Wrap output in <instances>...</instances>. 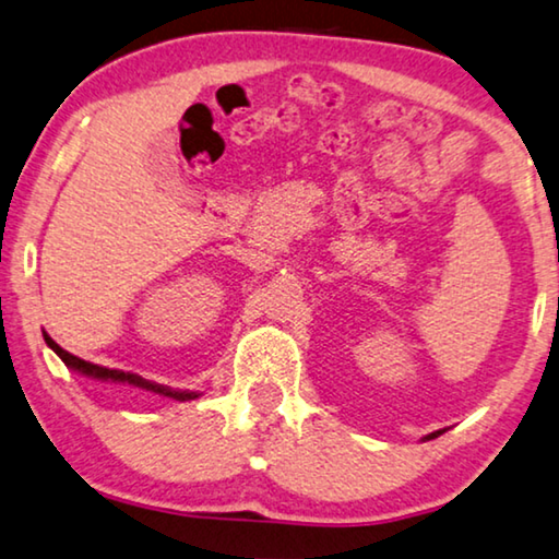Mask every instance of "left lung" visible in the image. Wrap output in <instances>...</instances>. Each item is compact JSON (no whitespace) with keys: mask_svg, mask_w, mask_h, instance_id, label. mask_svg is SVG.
<instances>
[{"mask_svg":"<svg viewBox=\"0 0 559 559\" xmlns=\"http://www.w3.org/2000/svg\"><path fill=\"white\" fill-rule=\"evenodd\" d=\"M436 433H439V431H436ZM436 433H431V439H433V436H436Z\"/></svg>","mask_w":559,"mask_h":559,"instance_id":"obj_1","label":"left lung"}]
</instances>
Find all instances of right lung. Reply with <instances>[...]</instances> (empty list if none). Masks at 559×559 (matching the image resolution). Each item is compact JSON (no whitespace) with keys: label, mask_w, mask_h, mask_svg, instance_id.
Here are the masks:
<instances>
[{"label":"right lung","mask_w":559,"mask_h":559,"mask_svg":"<svg viewBox=\"0 0 559 559\" xmlns=\"http://www.w3.org/2000/svg\"><path fill=\"white\" fill-rule=\"evenodd\" d=\"M45 343L52 347L55 353L60 355L62 362L72 370H78V373H85L91 378H100V380H116V383H131V385H139L145 388V391H153V393H160V395H168V399H176V401H191V399H199V393H189V391H171V388L166 385H158V383H151V380H145L141 376H133V373H123V370H110V368H103V366H95V362H87L83 358H78V355H72L68 350H62V347L55 343L50 335H45Z\"/></svg>","instance_id":"add662e5"}]
</instances>
